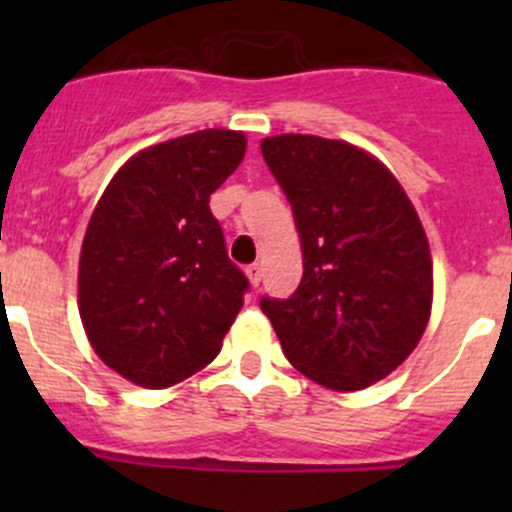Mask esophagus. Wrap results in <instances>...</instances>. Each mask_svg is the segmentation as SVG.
I'll return each instance as SVG.
<instances>
[{"mask_svg":"<svg viewBox=\"0 0 512 512\" xmlns=\"http://www.w3.org/2000/svg\"><path fill=\"white\" fill-rule=\"evenodd\" d=\"M245 275H247V280H250V285L257 287V285H260V280H262V267L260 265H247Z\"/></svg>","mask_w":512,"mask_h":512,"instance_id":"esophagus-1","label":"esophagus"}]
</instances>
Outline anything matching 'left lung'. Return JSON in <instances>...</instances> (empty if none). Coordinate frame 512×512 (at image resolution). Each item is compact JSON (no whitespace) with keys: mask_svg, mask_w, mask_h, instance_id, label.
<instances>
[{"mask_svg":"<svg viewBox=\"0 0 512 512\" xmlns=\"http://www.w3.org/2000/svg\"><path fill=\"white\" fill-rule=\"evenodd\" d=\"M299 230L304 275L260 307L289 364L334 391L384 379L416 349L433 299L426 232L384 163L344 141L285 133L260 143Z\"/></svg>","mask_w":512,"mask_h":512,"instance_id":"1","label":"left lung"}]
</instances>
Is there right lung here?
Returning <instances> with one entry per match:
<instances>
[{
  "instance_id": "add662e5",
  "label": "right lung",
  "mask_w": 512,
  "mask_h": 512,
  "mask_svg": "<svg viewBox=\"0 0 512 512\" xmlns=\"http://www.w3.org/2000/svg\"><path fill=\"white\" fill-rule=\"evenodd\" d=\"M208 128L136 153L98 200L79 262V312L106 366L146 389L215 359L250 282L227 257L210 195L245 158Z\"/></svg>"
}]
</instances>
